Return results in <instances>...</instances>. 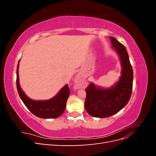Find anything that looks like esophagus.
I'll list each match as a JSON object with an SVG mask.
<instances>
[{
	"instance_id": "1",
	"label": "esophagus",
	"mask_w": 156,
	"mask_h": 156,
	"mask_svg": "<svg viewBox=\"0 0 156 156\" xmlns=\"http://www.w3.org/2000/svg\"><path fill=\"white\" fill-rule=\"evenodd\" d=\"M75 83H77V87H79V83H81V79H80V77H79V76H77L76 78H75Z\"/></svg>"
}]
</instances>
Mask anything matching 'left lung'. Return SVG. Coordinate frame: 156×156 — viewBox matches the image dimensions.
<instances>
[{
	"label": "left lung",
	"instance_id": "obj_1",
	"mask_svg": "<svg viewBox=\"0 0 156 156\" xmlns=\"http://www.w3.org/2000/svg\"><path fill=\"white\" fill-rule=\"evenodd\" d=\"M109 38L112 48L119 56L121 76L119 81L110 88H101L91 83L86 88L84 107L93 117L107 118L114 115L127 105L131 96L133 73L128 53L125 46L115 37Z\"/></svg>",
	"mask_w": 156,
	"mask_h": 156
}]
</instances>
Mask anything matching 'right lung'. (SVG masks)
I'll list each match as a JSON object with an SVG mask.
<instances>
[{
	"instance_id": "right-lung-1",
	"label": "right lung",
	"mask_w": 156,
	"mask_h": 156,
	"mask_svg": "<svg viewBox=\"0 0 156 156\" xmlns=\"http://www.w3.org/2000/svg\"><path fill=\"white\" fill-rule=\"evenodd\" d=\"M19 65L17 67V89L21 100L33 115L41 119H56L62 115L66 109V102L69 96V89L68 84L60 89L55 96L48 100H33L28 97L23 91L19 78Z\"/></svg>"
}]
</instances>
